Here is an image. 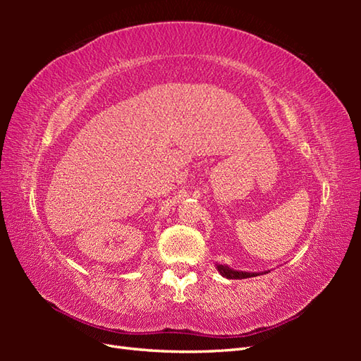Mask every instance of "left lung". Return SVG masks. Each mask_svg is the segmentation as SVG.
Returning a JSON list of instances; mask_svg holds the SVG:
<instances>
[{"instance_id": "left-lung-1", "label": "left lung", "mask_w": 361, "mask_h": 361, "mask_svg": "<svg viewBox=\"0 0 361 361\" xmlns=\"http://www.w3.org/2000/svg\"><path fill=\"white\" fill-rule=\"evenodd\" d=\"M217 271L224 276V278L228 279H247V278H255V276H260V274H267L270 271H262V273H252V271H240V270H233L231 267L228 265H220L216 264Z\"/></svg>"}]
</instances>
